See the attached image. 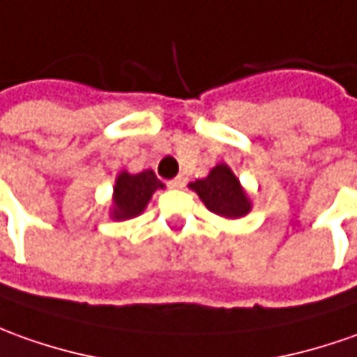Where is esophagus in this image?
Here are the masks:
<instances>
[{
    "label": "esophagus",
    "instance_id": "34e87169",
    "mask_svg": "<svg viewBox=\"0 0 357 357\" xmlns=\"http://www.w3.org/2000/svg\"><path fill=\"white\" fill-rule=\"evenodd\" d=\"M185 183H188V178H185V176H178V178H174L172 181H169V188L179 189V188H183Z\"/></svg>",
    "mask_w": 357,
    "mask_h": 357
}]
</instances>
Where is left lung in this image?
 <instances>
[{
  "instance_id": "left-lung-1",
  "label": "left lung",
  "mask_w": 357,
  "mask_h": 357,
  "mask_svg": "<svg viewBox=\"0 0 357 357\" xmlns=\"http://www.w3.org/2000/svg\"><path fill=\"white\" fill-rule=\"evenodd\" d=\"M189 188L197 191V195L207 205V209L220 217L238 219L250 211V201L240 188V181L225 164L215 166L207 178L197 179Z\"/></svg>"
}]
</instances>
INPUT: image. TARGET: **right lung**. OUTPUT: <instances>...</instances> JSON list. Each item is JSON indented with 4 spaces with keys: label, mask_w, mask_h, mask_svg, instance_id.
Listing matches in <instances>:
<instances>
[{
    "label": "right lung",
    "mask_w": 357,
    "mask_h": 357,
    "mask_svg": "<svg viewBox=\"0 0 357 357\" xmlns=\"http://www.w3.org/2000/svg\"><path fill=\"white\" fill-rule=\"evenodd\" d=\"M158 188H164V185L152 169L140 172L137 176L123 172L117 178V185H115L113 217L121 220L132 219V217L140 215L142 209L146 207L148 199L152 197V193Z\"/></svg>",
    "instance_id": "right-lung-1"
}]
</instances>
